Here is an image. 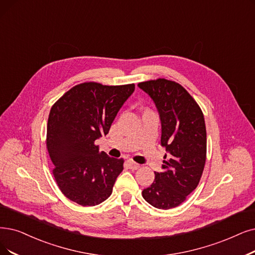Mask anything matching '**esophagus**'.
I'll use <instances>...</instances> for the list:
<instances>
[{
    "instance_id": "1",
    "label": "esophagus",
    "mask_w": 255,
    "mask_h": 255,
    "mask_svg": "<svg viewBox=\"0 0 255 255\" xmlns=\"http://www.w3.org/2000/svg\"><path fill=\"white\" fill-rule=\"evenodd\" d=\"M127 164H128V168L133 169V170H136V169H138V168L140 167V165L138 164V163H136V162H134V161H131V160H128V161H127Z\"/></svg>"
}]
</instances>
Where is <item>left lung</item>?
<instances>
[{"mask_svg": "<svg viewBox=\"0 0 255 255\" xmlns=\"http://www.w3.org/2000/svg\"><path fill=\"white\" fill-rule=\"evenodd\" d=\"M138 87L154 100L161 120V145L166 148L162 171H155L142 197L151 206L170 209L198 186L206 162V127L197 101L176 81H142Z\"/></svg>", "mask_w": 255, "mask_h": 255, "instance_id": "1", "label": "left lung"}]
</instances>
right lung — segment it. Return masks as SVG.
Instances as JSON below:
<instances>
[{"label":"right lung","instance_id":"1","mask_svg":"<svg viewBox=\"0 0 255 255\" xmlns=\"http://www.w3.org/2000/svg\"><path fill=\"white\" fill-rule=\"evenodd\" d=\"M134 90V84L90 81L71 88L51 108L46 143L57 186L69 200L95 206L111 196L125 160L99 151L95 140L109 133Z\"/></svg>","mask_w":255,"mask_h":255}]
</instances>
